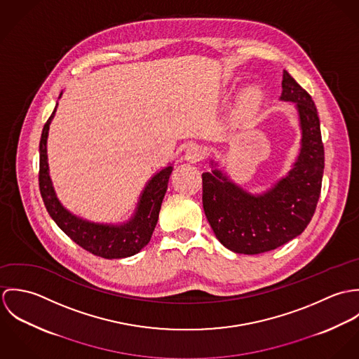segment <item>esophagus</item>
Wrapping results in <instances>:
<instances>
[{"instance_id": "34e87169", "label": "esophagus", "mask_w": 359, "mask_h": 359, "mask_svg": "<svg viewBox=\"0 0 359 359\" xmlns=\"http://www.w3.org/2000/svg\"><path fill=\"white\" fill-rule=\"evenodd\" d=\"M205 157V151L201 145L198 144H191L187 151H185V158L189 161V163H198L201 161L202 158Z\"/></svg>"}]
</instances>
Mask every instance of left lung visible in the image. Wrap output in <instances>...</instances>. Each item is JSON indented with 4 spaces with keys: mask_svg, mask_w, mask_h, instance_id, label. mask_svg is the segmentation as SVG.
I'll list each match as a JSON object with an SVG mask.
<instances>
[{
    "mask_svg": "<svg viewBox=\"0 0 359 359\" xmlns=\"http://www.w3.org/2000/svg\"><path fill=\"white\" fill-rule=\"evenodd\" d=\"M280 101L296 104L302 141L290 171L268 191L253 195L233 182L217 163L203 172V208L215 238L238 255L271 252L307 228L320 195L325 152L315 103L283 70Z\"/></svg>",
    "mask_w": 359,
    "mask_h": 359,
    "instance_id": "obj_1",
    "label": "left lung"
}]
</instances>
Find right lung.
<instances>
[{"label":"right lung","mask_w":359,"mask_h":359,"mask_svg":"<svg viewBox=\"0 0 359 359\" xmlns=\"http://www.w3.org/2000/svg\"><path fill=\"white\" fill-rule=\"evenodd\" d=\"M62 97V93L59 98ZM57 106V103H56ZM56 106L47 120L40 141V192L56 225L79 246L94 256L117 259L140 253L151 241L158 219V211L167 191L172 165H167L148 181L145 185L134 215L123 224H100L84 219L70 212L62 205L55 194L50 177L47 140L50 124L56 111Z\"/></svg>","instance_id":"add662e5"}]
</instances>
